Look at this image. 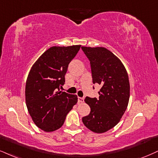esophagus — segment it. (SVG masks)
Instances as JSON below:
<instances>
[{"label": "esophagus", "mask_w": 158, "mask_h": 158, "mask_svg": "<svg viewBox=\"0 0 158 158\" xmlns=\"http://www.w3.org/2000/svg\"><path fill=\"white\" fill-rule=\"evenodd\" d=\"M77 101H78V103L83 102H84V98H83V97H78V98H77Z\"/></svg>", "instance_id": "obj_1"}]
</instances>
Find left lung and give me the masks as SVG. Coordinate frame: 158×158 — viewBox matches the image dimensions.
I'll return each mask as SVG.
<instances>
[{
  "label": "left lung",
  "instance_id": "1",
  "mask_svg": "<svg viewBox=\"0 0 158 158\" xmlns=\"http://www.w3.org/2000/svg\"><path fill=\"white\" fill-rule=\"evenodd\" d=\"M81 49L90 61L93 83L102 85L99 99L85 97L91 112L82 121L91 131L102 133L116 126L125 112L130 98L129 77L123 64L110 50L90 47Z\"/></svg>",
  "mask_w": 158,
  "mask_h": 158
}]
</instances>
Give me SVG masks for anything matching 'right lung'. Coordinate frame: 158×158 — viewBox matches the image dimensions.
Returning a JSON list of instances; mask_svg holds the SVG:
<instances>
[{
	"label": "right lung",
	"mask_w": 158,
	"mask_h": 158,
	"mask_svg": "<svg viewBox=\"0 0 158 158\" xmlns=\"http://www.w3.org/2000/svg\"><path fill=\"white\" fill-rule=\"evenodd\" d=\"M81 46L52 47L30 70L25 85L26 106L35 124L44 131L59 129L77 102L76 95L60 91V88L65 83L69 64Z\"/></svg>",
	"instance_id": "1"
}]
</instances>
